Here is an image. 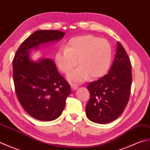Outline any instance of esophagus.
Masks as SVG:
<instances>
[{
    "mask_svg": "<svg viewBox=\"0 0 150 150\" xmlns=\"http://www.w3.org/2000/svg\"><path fill=\"white\" fill-rule=\"evenodd\" d=\"M71 88L73 90H75L76 89H77V86L76 84H71Z\"/></svg>",
    "mask_w": 150,
    "mask_h": 150,
    "instance_id": "34e87169",
    "label": "esophagus"
}]
</instances>
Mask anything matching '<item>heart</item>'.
Returning a JSON list of instances; mask_svg holds the SVG:
<instances>
[{"mask_svg":"<svg viewBox=\"0 0 150 150\" xmlns=\"http://www.w3.org/2000/svg\"><path fill=\"white\" fill-rule=\"evenodd\" d=\"M112 47L108 40L91 35L78 36L70 39L65 50L59 51L55 56L58 68L64 74H69V82L80 83L90 77L95 79L108 72L112 59Z\"/></svg>","mask_w":150,"mask_h":150,"instance_id":"1","label":"heart"}]
</instances>
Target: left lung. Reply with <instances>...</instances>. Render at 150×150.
<instances>
[{
    "label": "left lung",
    "instance_id": "8db88e82",
    "mask_svg": "<svg viewBox=\"0 0 150 150\" xmlns=\"http://www.w3.org/2000/svg\"><path fill=\"white\" fill-rule=\"evenodd\" d=\"M132 82V64L125 49L119 42L109 73L89 83L90 99L86 114L98 124L112 122L119 117L128 103Z\"/></svg>",
    "mask_w": 150,
    "mask_h": 150
}]
</instances>
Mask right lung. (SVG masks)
<instances>
[{"mask_svg": "<svg viewBox=\"0 0 150 150\" xmlns=\"http://www.w3.org/2000/svg\"><path fill=\"white\" fill-rule=\"evenodd\" d=\"M64 35L58 30L37 31L21 44L13 60V79L18 100L30 116L39 120L57 119L64 109L71 89L52 59L33 61L30 50L59 41Z\"/></svg>", "mask_w": 150, "mask_h": 150, "instance_id": "obj_1", "label": "right lung"}]
</instances>
